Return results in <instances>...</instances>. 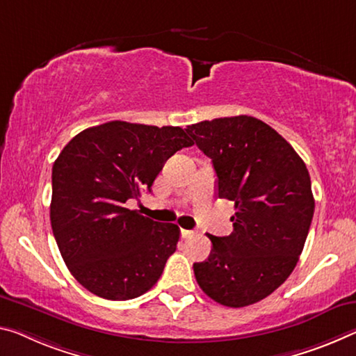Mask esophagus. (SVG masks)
Masks as SVG:
<instances>
[{
  "mask_svg": "<svg viewBox=\"0 0 356 356\" xmlns=\"http://www.w3.org/2000/svg\"><path fill=\"white\" fill-rule=\"evenodd\" d=\"M180 234H182V238H191V236L195 234V231H191V229H180Z\"/></svg>",
  "mask_w": 356,
  "mask_h": 356,
  "instance_id": "obj_1",
  "label": "esophagus"
}]
</instances>
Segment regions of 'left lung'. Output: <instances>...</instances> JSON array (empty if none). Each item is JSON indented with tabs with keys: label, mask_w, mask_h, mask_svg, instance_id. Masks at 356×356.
I'll use <instances>...</instances> for the list:
<instances>
[{
	"label": "left lung",
	"mask_w": 356,
	"mask_h": 356,
	"mask_svg": "<svg viewBox=\"0 0 356 356\" xmlns=\"http://www.w3.org/2000/svg\"><path fill=\"white\" fill-rule=\"evenodd\" d=\"M212 160L217 196L234 202L233 233L212 242L195 263L201 290L227 307H245L277 290L304 249L315 201L301 156L266 123L250 115L185 128Z\"/></svg>",
	"instance_id": "obj_1"
}]
</instances>
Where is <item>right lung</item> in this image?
Here are the masks:
<instances>
[{
	"instance_id": "add662e5",
	"label": "right lung",
	"mask_w": 356,
	"mask_h": 356,
	"mask_svg": "<svg viewBox=\"0 0 356 356\" xmlns=\"http://www.w3.org/2000/svg\"><path fill=\"white\" fill-rule=\"evenodd\" d=\"M193 145L180 127L107 122L83 129L52 168L50 223L70 273L93 295L127 301L161 277L180 229L129 211L166 160Z\"/></svg>"
}]
</instances>
